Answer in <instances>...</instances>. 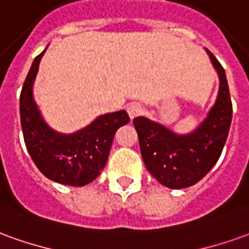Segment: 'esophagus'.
<instances>
[{
	"instance_id": "esophagus-1",
	"label": "esophagus",
	"mask_w": 249,
	"mask_h": 249,
	"mask_svg": "<svg viewBox=\"0 0 249 249\" xmlns=\"http://www.w3.org/2000/svg\"><path fill=\"white\" fill-rule=\"evenodd\" d=\"M126 112L129 114L130 119H135V117L142 114V105H139V104H130V105H128V107H126Z\"/></svg>"
}]
</instances>
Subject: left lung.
Segmentation results:
<instances>
[{"label": "left lung", "instance_id": "1", "mask_svg": "<svg viewBox=\"0 0 249 249\" xmlns=\"http://www.w3.org/2000/svg\"><path fill=\"white\" fill-rule=\"evenodd\" d=\"M208 53L220 75V93L208 119L196 132L178 136L144 117L133 120L147 170L170 189H183L199 182L217 163L229 133L232 101L227 75L214 55L209 50Z\"/></svg>", "mask_w": 249, "mask_h": 249}]
</instances>
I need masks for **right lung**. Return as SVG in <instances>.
I'll return each instance as SVG.
<instances>
[{"label":"right lung","mask_w":249,"mask_h":249,"mask_svg":"<svg viewBox=\"0 0 249 249\" xmlns=\"http://www.w3.org/2000/svg\"><path fill=\"white\" fill-rule=\"evenodd\" d=\"M44 51L35 58L20 94L24 142L36 167L47 178L69 186H85L105 167L119 128L129 123L125 110L104 114L72 135L52 130L40 117L32 97V85Z\"/></svg>","instance_id":"add662e5"}]
</instances>
